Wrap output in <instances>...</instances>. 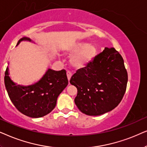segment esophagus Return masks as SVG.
Segmentation results:
<instances>
[{"mask_svg":"<svg viewBox=\"0 0 147 147\" xmlns=\"http://www.w3.org/2000/svg\"><path fill=\"white\" fill-rule=\"evenodd\" d=\"M66 75H67L68 80V81H70V78H71V77H72V73H71V72L68 71H68L66 72Z\"/></svg>","mask_w":147,"mask_h":147,"instance_id":"1","label":"esophagus"}]
</instances>
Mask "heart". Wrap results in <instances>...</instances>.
<instances>
[{
    "instance_id": "b5f03b06",
    "label": "heart",
    "mask_w": 147,
    "mask_h": 147,
    "mask_svg": "<svg viewBox=\"0 0 147 147\" xmlns=\"http://www.w3.org/2000/svg\"><path fill=\"white\" fill-rule=\"evenodd\" d=\"M69 55L74 56L71 59V64L77 69L85 68L95 58L97 49L93 45H88L85 43H76L66 48Z\"/></svg>"
}]
</instances>
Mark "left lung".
I'll use <instances>...</instances> for the list:
<instances>
[{
    "label": "left lung",
    "mask_w": 147,
    "mask_h": 147,
    "mask_svg": "<svg viewBox=\"0 0 147 147\" xmlns=\"http://www.w3.org/2000/svg\"><path fill=\"white\" fill-rule=\"evenodd\" d=\"M127 82L124 60L114 48H105L70 80L77 89L76 105L88 116H99L118 106L126 92Z\"/></svg>",
    "instance_id": "8db88e82"
}]
</instances>
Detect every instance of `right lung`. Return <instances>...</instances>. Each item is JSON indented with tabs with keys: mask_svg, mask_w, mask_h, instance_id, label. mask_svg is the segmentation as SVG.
<instances>
[{
	"mask_svg": "<svg viewBox=\"0 0 147 147\" xmlns=\"http://www.w3.org/2000/svg\"><path fill=\"white\" fill-rule=\"evenodd\" d=\"M31 41L23 38L19 40ZM65 70L59 71L48 69L42 79L34 85H16L9 77L8 68L5 71V84L8 95L15 107L25 116L41 118L53 110L58 95L68 85Z\"/></svg>",
	"mask_w": 147,
	"mask_h": 147,
	"instance_id": "obj_1",
	"label": "right lung"
}]
</instances>
